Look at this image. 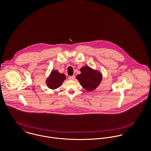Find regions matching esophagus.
Segmentation results:
<instances>
[{
  "label": "esophagus",
  "mask_w": 151,
  "mask_h": 151,
  "mask_svg": "<svg viewBox=\"0 0 151 151\" xmlns=\"http://www.w3.org/2000/svg\"><path fill=\"white\" fill-rule=\"evenodd\" d=\"M68 79H69L70 80H74L75 79V76H70V77H68Z\"/></svg>",
  "instance_id": "obj_1"
}]
</instances>
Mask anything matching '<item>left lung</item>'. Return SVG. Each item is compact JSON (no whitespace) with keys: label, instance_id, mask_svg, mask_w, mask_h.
<instances>
[{"label":"left lung","instance_id":"1","mask_svg":"<svg viewBox=\"0 0 151 151\" xmlns=\"http://www.w3.org/2000/svg\"><path fill=\"white\" fill-rule=\"evenodd\" d=\"M81 74L77 76L80 84L87 91H93L99 86L102 80V75L88 66H84L81 69Z\"/></svg>","mask_w":151,"mask_h":151}]
</instances>
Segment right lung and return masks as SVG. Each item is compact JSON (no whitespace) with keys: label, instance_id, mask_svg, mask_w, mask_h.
Wrapping results in <instances>:
<instances>
[{"label":"right lung","instance_id":"add662e5","mask_svg":"<svg viewBox=\"0 0 151 151\" xmlns=\"http://www.w3.org/2000/svg\"><path fill=\"white\" fill-rule=\"evenodd\" d=\"M65 79L64 74H60L56 70L52 71L50 76L46 80V84L50 89H56L61 86Z\"/></svg>","mask_w":151,"mask_h":151}]
</instances>
